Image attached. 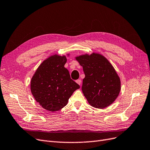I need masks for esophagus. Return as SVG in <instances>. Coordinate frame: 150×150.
<instances>
[{
  "label": "esophagus",
  "mask_w": 150,
  "mask_h": 150,
  "mask_svg": "<svg viewBox=\"0 0 150 150\" xmlns=\"http://www.w3.org/2000/svg\"><path fill=\"white\" fill-rule=\"evenodd\" d=\"M76 82L77 83H78L79 85H81V80H76Z\"/></svg>",
  "instance_id": "34e87169"
}]
</instances>
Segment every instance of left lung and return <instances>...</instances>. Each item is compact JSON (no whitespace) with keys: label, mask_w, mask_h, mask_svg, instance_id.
Returning <instances> with one entry per match:
<instances>
[{"label":"left lung","mask_w":150,"mask_h":150,"mask_svg":"<svg viewBox=\"0 0 150 150\" xmlns=\"http://www.w3.org/2000/svg\"><path fill=\"white\" fill-rule=\"evenodd\" d=\"M83 67L85 77L81 90L91 106L104 109L112 104L120 91V80L109 60L93 53L75 57Z\"/></svg>","instance_id":"left-lung-1"}]
</instances>
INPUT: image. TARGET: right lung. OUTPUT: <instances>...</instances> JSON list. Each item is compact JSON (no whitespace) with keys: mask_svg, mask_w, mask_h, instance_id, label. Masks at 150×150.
Instances as JSON below:
<instances>
[{"mask_svg":"<svg viewBox=\"0 0 150 150\" xmlns=\"http://www.w3.org/2000/svg\"><path fill=\"white\" fill-rule=\"evenodd\" d=\"M66 62L65 55H51L38 67L31 79L33 97L49 111H57L65 107L73 93L80 88L64 67Z\"/></svg>","mask_w":150,"mask_h":150,"instance_id":"1","label":"right lung"}]
</instances>
